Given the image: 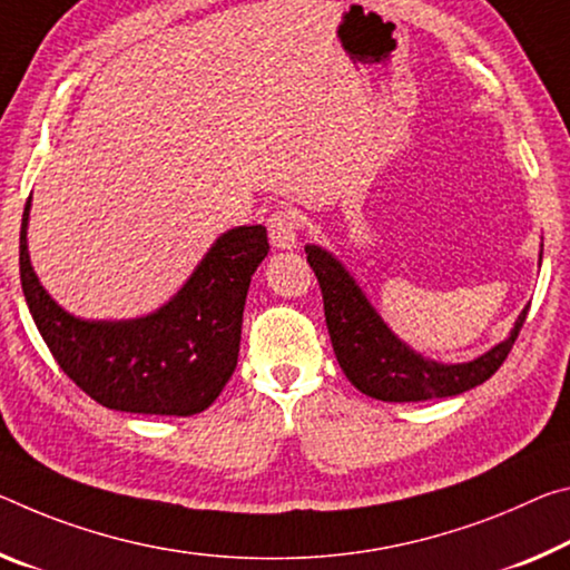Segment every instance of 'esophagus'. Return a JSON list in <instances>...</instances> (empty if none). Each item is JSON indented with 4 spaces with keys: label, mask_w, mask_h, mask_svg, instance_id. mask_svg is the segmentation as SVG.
Listing matches in <instances>:
<instances>
[{
    "label": "esophagus",
    "mask_w": 570,
    "mask_h": 570,
    "mask_svg": "<svg viewBox=\"0 0 570 570\" xmlns=\"http://www.w3.org/2000/svg\"><path fill=\"white\" fill-rule=\"evenodd\" d=\"M268 238L271 246L278 250H292L296 248V236H299V218L292 207H276L274 213L268 215Z\"/></svg>",
    "instance_id": "obj_1"
}]
</instances>
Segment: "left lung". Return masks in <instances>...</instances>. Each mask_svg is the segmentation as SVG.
Segmentation results:
<instances>
[{
    "label": "left lung",
    "instance_id": "left-lung-1",
    "mask_svg": "<svg viewBox=\"0 0 570 570\" xmlns=\"http://www.w3.org/2000/svg\"><path fill=\"white\" fill-rule=\"evenodd\" d=\"M304 250L322 288L324 320H327L337 363L347 381L370 399L391 403L431 401L482 385L508 360L528 317L525 306L514 322L510 337L472 363H436V360L421 357L419 352H413L387 330L381 314L360 292L355 278L332 253L320 246H306ZM540 258H543V253H540Z\"/></svg>",
    "mask_w": 570,
    "mask_h": 570
}]
</instances>
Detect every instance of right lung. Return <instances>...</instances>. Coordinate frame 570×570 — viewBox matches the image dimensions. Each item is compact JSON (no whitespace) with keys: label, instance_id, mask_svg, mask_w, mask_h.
<instances>
[{"label":"right lung","instance_id":"right-lung-1","mask_svg":"<svg viewBox=\"0 0 570 570\" xmlns=\"http://www.w3.org/2000/svg\"><path fill=\"white\" fill-rule=\"evenodd\" d=\"M20 230V282L45 345L70 381L111 411L195 415L218 399L238 365L243 306L268 253L264 225H240L213 243L187 284L155 314L88 322L50 299Z\"/></svg>","mask_w":570,"mask_h":570}]
</instances>
